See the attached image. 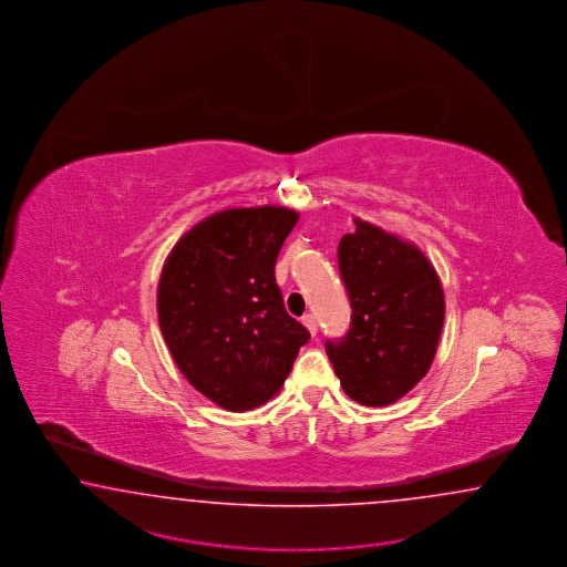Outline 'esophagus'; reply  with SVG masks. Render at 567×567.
Instances as JSON below:
<instances>
[{
    "instance_id": "esophagus-1",
    "label": "esophagus",
    "mask_w": 567,
    "mask_h": 567,
    "mask_svg": "<svg viewBox=\"0 0 567 567\" xmlns=\"http://www.w3.org/2000/svg\"><path fill=\"white\" fill-rule=\"evenodd\" d=\"M301 322H303V326L309 330V334H311V337H316V334H318V322H316V316L306 313V316L301 318Z\"/></svg>"
}]
</instances>
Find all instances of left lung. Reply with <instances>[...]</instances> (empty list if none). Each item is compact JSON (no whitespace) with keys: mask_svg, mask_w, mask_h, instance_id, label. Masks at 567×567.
I'll list each match as a JSON object with an SVG mask.
<instances>
[{"mask_svg":"<svg viewBox=\"0 0 567 567\" xmlns=\"http://www.w3.org/2000/svg\"><path fill=\"white\" fill-rule=\"evenodd\" d=\"M338 268L351 328L340 340H326V352L349 399L392 404L433 363L445 313L440 276L416 245L361 218L338 244Z\"/></svg>","mask_w":567,"mask_h":567,"instance_id":"left-lung-1","label":"left lung"}]
</instances>
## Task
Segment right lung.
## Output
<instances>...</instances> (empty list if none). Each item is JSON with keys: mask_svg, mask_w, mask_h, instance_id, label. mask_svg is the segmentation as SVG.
Instances as JSON below:
<instances>
[{"mask_svg": "<svg viewBox=\"0 0 567 567\" xmlns=\"http://www.w3.org/2000/svg\"><path fill=\"white\" fill-rule=\"evenodd\" d=\"M297 220L282 206L216 213L187 230L163 266L156 311L168 351L185 380L230 413L275 399L309 340L275 278Z\"/></svg>", "mask_w": 567, "mask_h": 567, "instance_id": "add662e5", "label": "right lung"}]
</instances>
